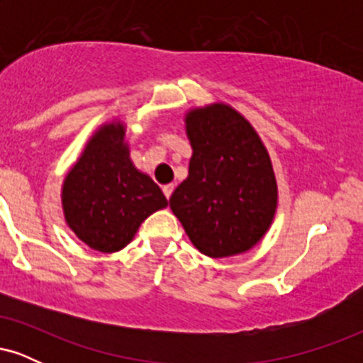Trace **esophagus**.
Returning <instances> with one entry per match:
<instances>
[{
	"label": "esophagus",
	"mask_w": 363,
	"mask_h": 363,
	"mask_svg": "<svg viewBox=\"0 0 363 363\" xmlns=\"http://www.w3.org/2000/svg\"><path fill=\"white\" fill-rule=\"evenodd\" d=\"M162 191H164V194H165V198H170V196H172V193H174V184H167V186H164L162 187Z\"/></svg>",
	"instance_id": "esophagus-1"
}]
</instances>
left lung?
<instances>
[{
  "label": "left lung",
  "instance_id": "obj_1",
  "mask_svg": "<svg viewBox=\"0 0 363 363\" xmlns=\"http://www.w3.org/2000/svg\"><path fill=\"white\" fill-rule=\"evenodd\" d=\"M184 126L193 155L189 174L170 196V210L205 256L251 251L278 206L268 150L252 124L225 102L191 107Z\"/></svg>",
  "mask_w": 363,
  "mask_h": 363
}]
</instances>
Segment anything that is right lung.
<instances>
[{
	"instance_id": "add662e5",
	"label": "right lung",
	"mask_w": 363,
	"mask_h": 363,
	"mask_svg": "<svg viewBox=\"0 0 363 363\" xmlns=\"http://www.w3.org/2000/svg\"><path fill=\"white\" fill-rule=\"evenodd\" d=\"M129 153L124 121H106L91 133L62 181L65 222L94 251L124 249L150 215L169 205Z\"/></svg>"
}]
</instances>
